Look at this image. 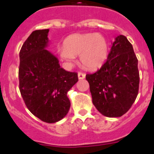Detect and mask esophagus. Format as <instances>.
<instances>
[{
    "instance_id": "esophagus-1",
    "label": "esophagus",
    "mask_w": 154,
    "mask_h": 154,
    "mask_svg": "<svg viewBox=\"0 0 154 154\" xmlns=\"http://www.w3.org/2000/svg\"><path fill=\"white\" fill-rule=\"evenodd\" d=\"M85 77H86V74L84 73H78V79L79 80H83V79H85Z\"/></svg>"
}]
</instances>
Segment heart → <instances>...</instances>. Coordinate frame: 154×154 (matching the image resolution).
Instances as JSON below:
<instances>
[{
    "instance_id": "1",
    "label": "heart",
    "mask_w": 154,
    "mask_h": 154,
    "mask_svg": "<svg viewBox=\"0 0 154 154\" xmlns=\"http://www.w3.org/2000/svg\"><path fill=\"white\" fill-rule=\"evenodd\" d=\"M63 60L69 65L80 55V61L85 68L96 69L101 67L107 60L109 45L102 35L96 33L74 34L64 40L63 46L58 48Z\"/></svg>"
}]
</instances>
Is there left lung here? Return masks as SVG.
<instances>
[{"label": "left lung", "mask_w": 154, "mask_h": 154, "mask_svg": "<svg viewBox=\"0 0 154 154\" xmlns=\"http://www.w3.org/2000/svg\"><path fill=\"white\" fill-rule=\"evenodd\" d=\"M86 79L92 102L101 115L120 117L129 111L138 94L140 73L138 60L126 37L115 38L106 62Z\"/></svg>", "instance_id": "8db88e82"}]
</instances>
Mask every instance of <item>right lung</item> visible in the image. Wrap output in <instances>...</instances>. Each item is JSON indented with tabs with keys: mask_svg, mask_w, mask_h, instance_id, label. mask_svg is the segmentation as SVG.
Listing matches in <instances>:
<instances>
[{
	"mask_svg": "<svg viewBox=\"0 0 154 154\" xmlns=\"http://www.w3.org/2000/svg\"><path fill=\"white\" fill-rule=\"evenodd\" d=\"M49 29L32 32L21 46L18 69L19 90L25 105L40 120L54 123L69 112L66 94L78 81L77 73L60 67L59 60L45 48Z\"/></svg>",
	"mask_w": 154,
	"mask_h": 154,
	"instance_id": "1",
	"label": "right lung"
}]
</instances>
